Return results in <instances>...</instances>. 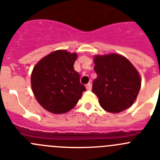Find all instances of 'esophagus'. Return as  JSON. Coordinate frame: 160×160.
<instances>
[{"mask_svg": "<svg viewBox=\"0 0 160 160\" xmlns=\"http://www.w3.org/2000/svg\"><path fill=\"white\" fill-rule=\"evenodd\" d=\"M86 89L88 91L92 90V84H91V83H88V84L86 85Z\"/></svg>", "mask_w": 160, "mask_h": 160, "instance_id": "1", "label": "esophagus"}]
</instances>
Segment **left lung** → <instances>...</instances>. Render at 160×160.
I'll list each match as a JSON object with an SVG mask.
<instances>
[{
  "label": "left lung",
  "mask_w": 160,
  "mask_h": 160,
  "mask_svg": "<svg viewBox=\"0 0 160 160\" xmlns=\"http://www.w3.org/2000/svg\"><path fill=\"white\" fill-rule=\"evenodd\" d=\"M97 77L92 92L102 108L110 113H120L133 104L141 86L140 73L125 57L118 53L95 55Z\"/></svg>",
  "instance_id": "obj_1"
}]
</instances>
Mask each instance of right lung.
Returning <instances> with one entry per match:
<instances>
[{"instance_id": "obj_1", "label": "right lung", "mask_w": 160, "mask_h": 160, "mask_svg": "<svg viewBox=\"0 0 160 160\" xmlns=\"http://www.w3.org/2000/svg\"><path fill=\"white\" fill-rule=\"evenodd\" d=\"M77 53L53 51L35 65L31 76V89L38 103L47 111L64 114L75 107L86 91L73 65Z\"/></svg>"}]
</instances>
